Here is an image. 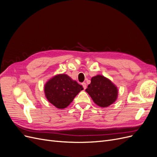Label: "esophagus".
I'll return each mask as SVG.
<instances>
[{
    "mask_svg": "<svg viewBox=\"0 0 157 157\" xmlns=\"http://www.w3.org/2000/svg\"><path fill=\"white\" fill-rule=\"evenodd\" d=\"M82 86H83L84 89H86V84L85 83V82H83V83H82Z\"/></svg>",
    "mask_w": 157,
    "mask_h": 157,
    "instance_id": "esophagus-1",
    "label": "esophagus"
}]
</instances>
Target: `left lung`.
<instances>
[{
    "mask_svg": "<svg viewBox=\"0 0 157 157\" xmlns=\"http://www.w3.org/2000/svg\"><path fill=\"white\" fill-rule=\"evenodd\" d=\"M86 92L94 102L101 107H107L114 103L118 98V90L111 80L103 75H98L91 78Z\"/></svg>",
    "mask_w": 157,
    "mask_h": 157,
    "instance_id": "left-lung-1",
    "label": "left lung"
}]
</instances>
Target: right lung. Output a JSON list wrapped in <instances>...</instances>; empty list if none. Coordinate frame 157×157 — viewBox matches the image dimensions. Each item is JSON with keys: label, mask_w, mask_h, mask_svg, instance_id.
<instances>
[{"label": "right lung", "mask_w": 157, "mask_h": 157, "mask_svg": "<svg viewBox=\"0 0 157 157\" xmlns=\"http://www.w3.org/2000/svg\"><path fill=\"white\" fill-rule=\"evenodd\" d=\"M84 88L66 74H58L44 84V94L48 101L58 109L69 105L77 95Z\"/></svg>", "instance_id": "obj_1"}]
</instances>
